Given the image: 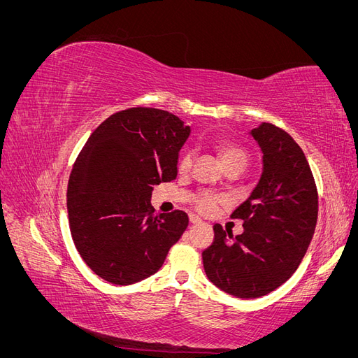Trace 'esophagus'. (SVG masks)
I'll list each match as a JSON object with an SVG mask.
<instances>
[{"label": "esophagus", "instance_id": "esophagus-1", "mask_svg": "<svg viewBox=\"0 0 358 358\" xmlns=\"http://www.w3.org/2000/svg\"><path fill=\"white\" fill-rule=\"evenodd\" d=\"M189 221L192 222V224H200L201 222V218H199L197 215H194V213H191L189 215Z\"/></svg>", "mask_w": 358, "mask_h": 358}]
</instances>
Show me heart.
I'll return each mask as SVG.
<instances>
[{
  "mask_svg": "<svg viewBox=\"0 0 358 358\" xmlns=\"http://www.w3.org/2000/svg\"><path fill=\"white\" fill-rule=\"evenodd\" d=\"M220 157L224 167L230 166V164H241L243 167H246L248 164V154L245 150L239 146L236 145H230V143H225L220 146ZM192 164V152L187 150V152H183L179 158V170L180 171H188L191 169ZM222 199L220 196H215L212 192H201L194 200L196 203V208L203 212V213H210L216 209V206L218 203H221Z\"/></svg>",
  "mask_w": 358,
  "mask_h": 358,
  "instance_id": "1",
  "label": "heart"
}]
</instances>
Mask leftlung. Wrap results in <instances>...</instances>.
Returning a JSON list of instances; mask_svg holds the SVG:
<instances>
[{"label": "left lung", "instance_id": "8db88e82", "mask_svg": "<svg viewBox=\"0 0 358 358\" xmlns=\"http://www.w3.org/2000/svg\"><path fill=\"white\" fill-rule=\"evenodd\" d=\"M263 152V173L251 196L233 213L243 233L220 224L203 251L204 272L222 291L241 299L272 292L305 257L318 218V192L309 162L287 131L263 122L251 131Z\"/></svg>", "mask_w": 358, "mask_h": 358}]
</instances>
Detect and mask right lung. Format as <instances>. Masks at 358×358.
Wrapping results in <instances>:
<instances>
[{"label": "right lung", "instance_id": "1", "mask_svg": "<svg viewBox=\"0 0 358 358\" xmlns=\"http://www.w3.org/2000/svg\"><path fill=\"white\" fill-rule=\"evenodd\" d=\"M191 128L166 110L131 107L95 128L76 159L67 188L73 242L95 275L116 285L159 267L188 227L183 210L155 213L154 185L178 176Z\"/></svg>", "mask_w": 358, "mask_h": 358}]
</instances>
